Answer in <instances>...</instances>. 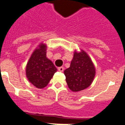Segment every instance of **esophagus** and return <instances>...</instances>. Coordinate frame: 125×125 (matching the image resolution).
<instances>
[{"mask_svg": "<svg viewBox=\"0 0 125 125\" xmlns=\"http://www.w3.org/2000/svg\"><path fill=\"white\" fill-rule=\"evenodd\" d=\"M64 67H62V66H61V67H59L58 68V70L59 71V72H62L64 71Z\"/></svg>", "mask_w": 125, "mask_h": 125, "instance_id": "34e87169", "label": "esophagus"}]
</instances>
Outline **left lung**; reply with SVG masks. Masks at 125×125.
<instances>
[{"mask_svg": "<svg viewBox=\"0 0 125 125\" xmlns=\"http://www.w3.org/2000/svg\"><path fill=\"white\" fill-rule=\"evenodd\" d=\"M66 81L72 92L83 90L90 86L95 75V68L90 57L83 50L73 53L70 66L64 71Z\"/></svg>", "mask_w": 125, "mask_h": 125, "instance_id": "obj_1", "label": "left lung"}]
</instances>
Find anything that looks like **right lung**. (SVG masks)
Wrapping results in <instances>:
<instances>
[{"label": "right lung", "mask_w": 125, "mask_h": 125, "mask_svg": "<svg viewBox=\"0 0 125 125\" xmlns=\"http://www.w3.org/2000/svg\"><path fill=\"white\" fill-rule=\"evenodd\" d=\"M57 69L46 57V45L41 43L33 52L26 67L28 81L37 88L46 87Z\"/></svg>", "instance_id": "add662e5"}]
</instances>
